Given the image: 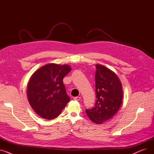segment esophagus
I'll return each mask as SVG.
<instances>
[{"mask_svg": "<svg viewBox=\"0 0 154 154\" xmlns=\"http://www.w3.org/2000/svg\"><path fill=\"white\" fill-rule=\"evenodd\" d=\"M80 97H74V100H80Z\"/></svg>", "mask_w": 154, "mask_h": 154, "instance_id": "obj_1", "label": "esophagus"}]
</instances>
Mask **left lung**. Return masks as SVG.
Masks as SVG:
<instances>
[{
    "mask_svg": "<svg viewBox=\"0 0 154 154\" xmlns=\"http://www.w3.org/2000/svg\"><path fill=\"white\" fill-rule=\"evenodd\" d=\"M95 93L97 100L91 109H85L89 119L100 124L114 117L122 102V87L114 72L102 65L95 66Z\"/></svg>",
    "mask_w": 154,
    "mask_h": 154,
    "instance_id": "left-lung-1",
    "label": "left lung"
}]
</instances>
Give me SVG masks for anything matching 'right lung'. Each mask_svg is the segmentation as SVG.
<instances>
[{"mask_svg": "<svg viewBox=\"0 0 154 154\" xmlns=\"http://www.w3.org/2000/svg\"><path fill=\"white\" fill-rule=\"evenodd\" d=\"M71 70L67 65L49 63L38 69L27 85L28 100L34 111L42 118L58 117L70 100L63 79Z\"/></svg>", "mask_w": 154, "mask_h": 154, "instance_id": "right-lung-1", "label": "right lung"}]
</instances>
